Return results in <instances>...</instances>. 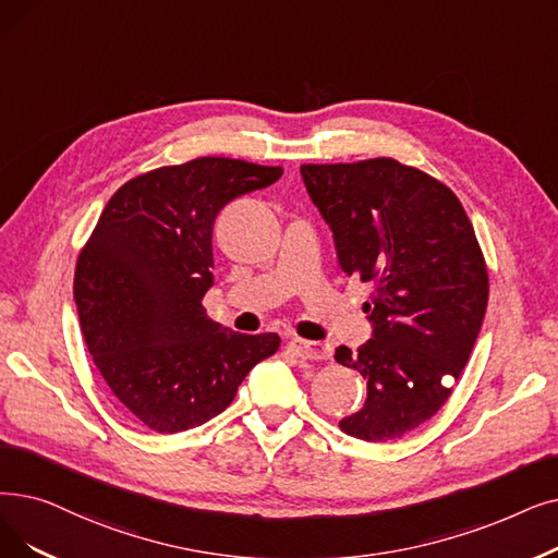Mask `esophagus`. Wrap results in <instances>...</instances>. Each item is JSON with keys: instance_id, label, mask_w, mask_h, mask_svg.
I'll return each instance as SVG.
<instances>
[{"instance_id": "1", "label": "esophagus", "mask_w": 558, "mask_h": 558, "mask_svg": "<svg viewBox=\"0 0 558 558\" xmlns=\"http://www.w3.org/2000/svg\"><path fill=\"white\" fill-rule=\"evenodd\" d=\"M287 349L292 355L301 357V360H326L330 357V349L322 342H307V339H289L287 342Z\"/></svg>"}]
</instances>
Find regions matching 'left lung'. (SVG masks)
Listing matches in <instances>:
<instances>
[{
	"mask_svg": "<svg viewBox=\"0 0 558 558\" xmlns=\"http://www.w3.org/2000/svg\"><path fill=\"white\" fill-rule=\"evenodd\" d=\"M301 175L347 276L372 282V339L335 360L367 378V401L339 422L367 442L397 440L428 422L463 374L488 305V271L456 193L378 157L305 163Z\"/></svg>",
	"mask_w": 558,
	"mask_h": 558,
	"instance_id": "obj_1",
	"label": "left lung"
}]
</instances>
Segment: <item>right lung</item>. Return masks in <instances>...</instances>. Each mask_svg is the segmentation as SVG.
<instances>
[{
  "label": "right lung",
  "instance_id": "1",
  "mask_svg": "<svg viewBox=\"0 0 558 558\" xmlns=\"http://www.w3.org/2000/svg\"><path fill=\"white\" fill-rule=\"evenodd\" d=\"M280 166L201 157L120 186L75 269V303L95 367L130 413L157 433L221 415L276 332L241 335L207 317L219 211L280 180Z\"/></svg>",
  "mask_w": 558,
  "mask_h": 558
}]
</instances>
